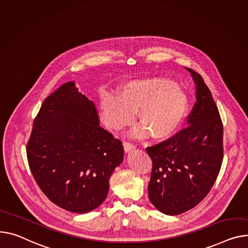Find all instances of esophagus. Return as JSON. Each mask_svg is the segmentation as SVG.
<instances>
[{
  "mask_svg": "<svg viewBox=\"0 0 248 248\" xmlns=\"http://www.w3.org/2000/svg\"><path fill=\"white\" fill-rule=\"evenodd\" d=\"M124 148L125 152H129V151H133L136 148V145L134 143H131L129 141H124Z\"/></svg>",
  "mask_w": 248,
  "mask_h": 248,
  "instance_id": "esophagus-1",
  "label": "esophagus"
}]
</instances>
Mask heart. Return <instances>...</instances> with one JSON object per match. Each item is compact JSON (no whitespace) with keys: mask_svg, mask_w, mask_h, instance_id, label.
<instances>
[{"mask_svg":"<svg viewBox=\"0 0 248 248\" xmlns=\"http://www.w3.org/2000/svg\"><path fill=\"white\" fill-rule=\"evenodd\" d=\"M188 108L186 93L167 78H145L125 82L117 96L105 94L100 109L104 123L114 131H121L134 122L141 124L135 130L138 137L150 134L155 140L170 138L184 122Z\"/></svg>","mask_w":248,"mask_h":248,"instance_id":"1","label":"heart"}]
</instances>
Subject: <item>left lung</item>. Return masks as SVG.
I'll return each mask as SVG.
<instances>
[{
  "label": "left lung",
  "mask_w": 248,
  "mask_h": 248,
  "mask_svg": "<svg viewBox=\"0 0 248 248\" xmlns=\"http://www.w3.org/2000/svg\"><path fill=\"white\" fill-rule=\"evenodd\" d=\"M196 85L188 125L146 152L153 161L148 184L151 202L162 213L177 216L199 204L218 176L223 159V124L202 77L186 68Z\"/></svg>",
  "instance_id": "1"
}]
</instances>
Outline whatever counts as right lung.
I'll use <instances>...</instances> for the list:
<instances>
[{"label": "right lung", "instance_id": "add662e5", "mask_svg": "<svg viewBox=\"0 0 248 248\" xmlns=\"http://www.w3.org/2000/svg\"><path fill=\"white\" fill-rule=\"evenodd\" d=\"M122 143L100 125L94 104L70 81L43 103L26 150L31 174L47 199L85 213L106 200L109 177L124 159Z\"/></svg>", "mask_w": 248, "mask_h": 248}]
</instances>
